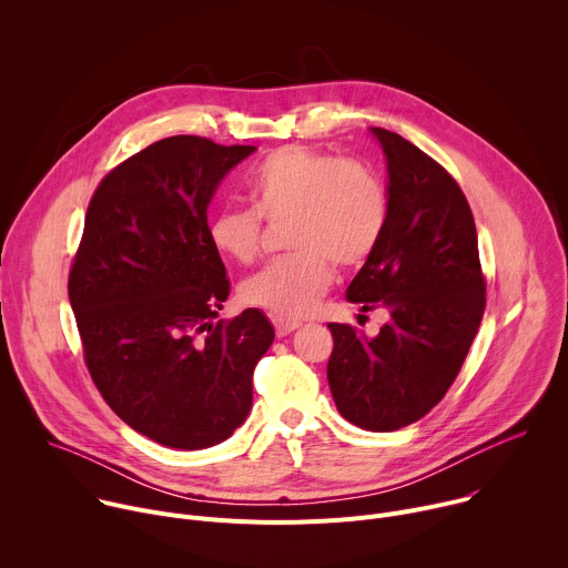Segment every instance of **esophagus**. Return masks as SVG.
I'll return each instance as SVG.
<instances>
[{
    "label": "esophagus",
    "instance_id": "34e87169",
    "mask_svg": "<svg viewBox=\"0 0 568 568\" xmlns=\"http://www.w3.org/2000/svg\"><path fill=\"white\" fill-rule=\"evenodd\" d=\"M272 323H274V331H276V335H278V337H285V335L294 333V331L301 326V321L281 318V316H272Z\"/></svg>",
    "mask_w": 568,
    "mask_h": 568
}]
</instances>
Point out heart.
Here are the masks:
<instances>
[{
	"mask_svg": "<svg viewBox=\"0 0 568 568\" xmlns=\"http://www.w3.org/2000/svg\"><path fill=\"white\" fill-rule=\"evenodd\" d=\"M254 209H224L209 222L211 245L235 263L258 258L265 224H285L278 258L240 285L245 303L281 318L307 314L333 283V265L359 270L384 235L390 200L384 180L359 159L283 145L250 175Z\"/></svg>",
	"mask_w": 568,
	"mask_h": 568,
	"instance_id": "1",
	"label": "heart"
}]
</instances>
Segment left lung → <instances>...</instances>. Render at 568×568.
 <instances>
[{"instance_id":"left-lung-1","label":"left lung","mask_w":568,"mask_h":568,"mask_svg":"<svg viewBox=\"0 0 568 568\" xmlns=\"http://www.w3.org/2000/svg\"><path fill=\"white\" fill-rule=\"evenodd\" d=\"M388 164V222L348 287L386 310L377 337L328 323V384L339 414L366 432L425 418L454 384L485 312L474 215L456 180L399 134L373 128Z\"/></svg>"}]
</instances>
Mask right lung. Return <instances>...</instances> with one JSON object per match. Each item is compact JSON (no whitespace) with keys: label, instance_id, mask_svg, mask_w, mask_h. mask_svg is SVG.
Here are the masks:
<instances>
[{"label":"right lung","instance_id":"1","mask_svg":"<svg viewBox=\"0 0 568 568\" xmlns=\"http://www.w3.org/2000/svg\"><path fill=\"white\" fill-rule=\"evenodd\" d=\"M254 145L178 134L97 186L69 270L85 366L110 409L175 449L226 440L252 409V375L274 342L256 307L219 318L231 283L206 206Z\"/></svg>","mask_w":568,"mask_h":568}]
</instances>
